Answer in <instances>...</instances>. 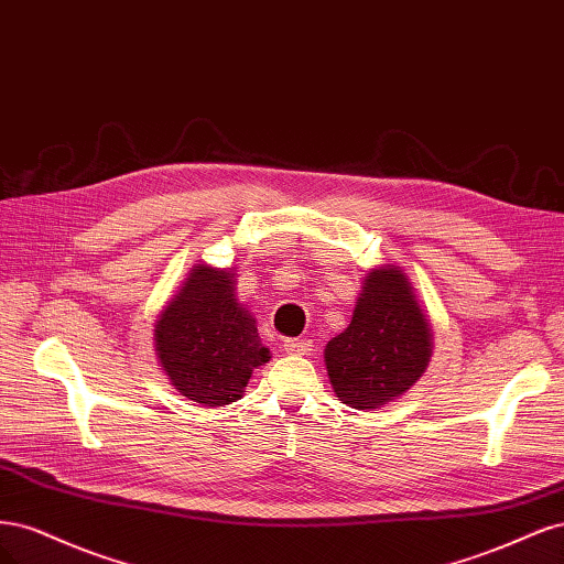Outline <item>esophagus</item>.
I'll return each mask as SVG.
<instances>
[{"label":"esophagus","mask_w":564,"mask_h":564,"mask_svg":"<svg viewBox=\"0 0 564 564\" xmlns=\"http://www.w3.org/2000/svg\"><path fill=\"white\" fill-rule=\"evenodd\" d=\"M283 351L293 354V356H306L314 351V344H312V339H285Z\"/></svg>","instance_id":"obj_1"}]
</instances>
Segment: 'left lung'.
I'll return each instance as SVG.
<instances>
[{
	"label": "left lung",
	"instance_id": "left-lung-1",
	"mask_svg": "<svg viewBox=\"0 0 564 564\" xmlns=\"http://www.w3.org/2000/svg\"><path fill=\"white\" fill-rule=\"evenodd\" d=\"M429 356V321L403 271L389 264L366 279L349 328L325 347V368L341 403L375 410L403 395Z\"/></svg>",
	"mask_w": 564,
	"mask_h": 564
}]
</instances>
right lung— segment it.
<instances>
[{"label": "right lung", "mask_w": 564, "mask_h": 564, "mask_svg": "<svg viewBox=\"0 0 564 564\" xmlns=\"http://www.w3.org/2000/svg\"><path fill=\"white\" fill-rule=\"evenodd\" d=\"M156 356L171 384L204 408L239 401L252 370L271 358L256 318L236 302L234 274L196 267L156 321Z\"/></svg>", "instance_id": "right-lung-1"}]
</instances>
